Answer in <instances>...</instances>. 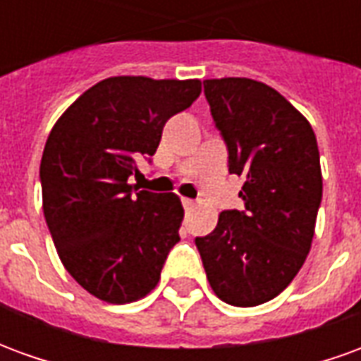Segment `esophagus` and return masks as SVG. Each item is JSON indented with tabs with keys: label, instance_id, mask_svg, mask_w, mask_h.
<instances>
[{
	"label": "esophagus",
	"instance_id": "esophagus-1",
	"mask_svg": "<svg viewBox=\"0 0 361 361\" xmlns=\"http://www.w3.org/2000/svg\"><path fill=\"white\" fill-rule=\"evenodd\" d=\"M181 204H183V209H185V211H189V209H195L197 207L195 201H191V199H181Z\"/></svg>",
	"mask_w": 361,
	"mask_h": 361
}]
</instances>
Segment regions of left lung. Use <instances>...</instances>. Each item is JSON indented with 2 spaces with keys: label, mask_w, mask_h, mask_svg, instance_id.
<instances>
[{
  "label": "left lung",
  "mask_w": 361,
  "mask_h": 361,
  "mask_svg": "<svg viewBox=\"0 0 361 361\" xmlns=\"http://www.w3.org/2000/svg\"><path fill=\"white\" fill-rule=\"evenodd\" d=\"M204 96L228 147V170L245 178L243 211H222L195 238L209 284L238 307L265 303L294 280L311 250L323 178L310 121L265 82L207 79Z\"/></svg>",
  "instance_id": "1"
}]
</instances>
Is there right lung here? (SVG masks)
Masks as SVG:
<instances>
[{
	"label": "right lung",
	"instance_id": "obj_1",
	"mask_svg": "<svg viewBox=\"0 0 361 361\" xmlns=\"http://www.w3.org/2000/svg\"><path fill=\"white\" fill-rule=\"evenodd\" d=\"M199 94V79L110 77L50 131L40 162L46 224L67 272L102 302L145 298L180 242V197L127 180L139 158L157 152L166 121Z\"/></svg>",
	"mask_w": 361,
	"mask_h": 361
}]
</instances>
